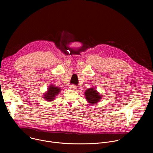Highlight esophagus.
Returning <instances> with one entry per match:
<instances>
[{"mask_svg":"<svg viewBox=\"0 0 153 153\" xmlns=\"http://www.w3.org/2000/svg\"><path fill=\"white\" fill-rule=\"evenodd\" d=\"M70 88H71V89H76V86H74V85H70Z\"/></svg>","mask_w":153,"mask_h":153,"instance_id":"1","label":"esophagus"}]
</instances>
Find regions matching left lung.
Listing matches in <instances>:
<instances>
[{
	"label": "left lung",
	"instance_id": "8db88e82",
	"mask_svg": "<svg viewBox=\"0 0 153 153\" xmlns=\"http://www.w3.org/2000/svg\"><path fill=\"white\" fill-rule=\"evenodd\" d=\"M85 97L91 105L95 104L101 99L100 95L94 88H89L85 91Z\"/></svg>",
	"mask_w": 153,
	"mask_h": 153
}]
</instances>
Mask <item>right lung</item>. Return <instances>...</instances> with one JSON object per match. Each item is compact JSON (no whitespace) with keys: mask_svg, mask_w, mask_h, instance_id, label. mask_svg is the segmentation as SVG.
Masks as SVG:
<instances>
[{"mask_svg":"<svg viewBox=\"0 0 153 153\" xmlns=\"http://www.w3.org/2000/svg\"><path fill=\"white\" fill-rule=\"evenodd\" d=\"M61 89H60L58 87H56L53 85H51L49 87L48 92L43 96V98H45L47 101H52V100L54 99L55 96L59 94Z\"/></svg>","mask_w":153,"mask_h":153,"instance_id":"1","label":"right lung"}]
</instances>
